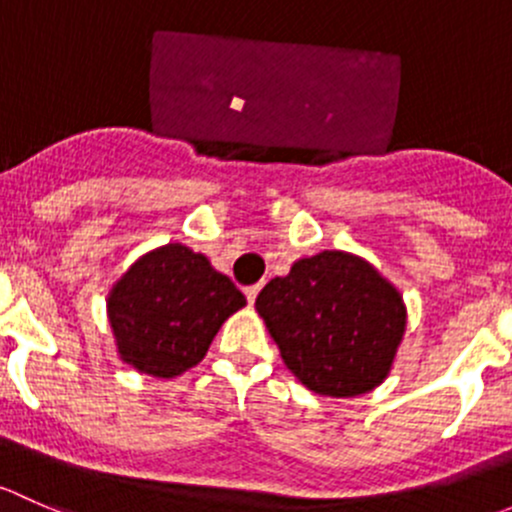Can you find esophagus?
Wrapping results in <instances>:
<instances>
[{"label": "esophagus", "instance_id": "esophagus-1", "mask_svg": "<svg viewBox=\"0 0 512 512\" xmlns=\"http://www.w3.org/2000/svg\"><path fill=\"white\" fill-rule=\"evenodd\" d=\"M261 291V283H256V286H249L246 288V300H249V305L256 303V295Z\"/></svg>", "mask_w": 512, "mask_h": 512}]
</instances>
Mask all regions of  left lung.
Instances as JSON below:
<instances>
[{
	"mask_svg": "<svg viewBox=\"0 0 512 512\" xmlns=\"http://www.w3.org/2000/svg\"><path fill=\"white\" fill-rule=\"evenodd\" d=\"M256 310L295 379L335 399L379 387L407 330L399 288L367 258L337 249L298 258L263 286Z\"/></svg>",
	"mask_w": 512,
	"mask_h": 512,
	"instance_id": "8db88e82",
	"label": "left lung"
}]
</instances>
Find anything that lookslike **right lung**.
Masks as SVG:
<instances>
[{"label": "right lung", "mask_w": 512, "mask_h": 512, "mask_svg": "<svg viewBox=\"0 0 512 512\" xmlns=\"http://www.w3.org/2000/svg\"><path fill=\"white\" fill-rule=\"evenodd\" d=\"M105 305L120 360L140 374L172 379L204 360L246 298L207 256L170 241L142 254L113 283Z\"/></svg>", "instance_id": "obj_1"}]
</instances>
